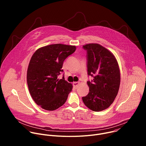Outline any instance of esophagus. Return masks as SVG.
Returning <instances> with one entry per match:
<instances>
[{
  "mask_svg": "<svg viewBox=\"0 0 146 146\" xmlns=\"http://www.w3.org/2000/svg\"><path fill=\"white\" fill-rule=\"evenodd\" d=\"M79 84H80V83L78 82H73V87H74V88L75 89H77V87H78Z\"/></svg>",
  "mask_w": 146,
  "mask_h": 146,
  "instance_id": "esophagus-1",
  "label": "esophagus"
}]
</instances>
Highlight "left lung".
I'll list each match as a JSON object with an SVG mask.
<instances>
[{
    "label": "left lung",
    "instance_id": "obj_1",
    "mask_svg": "<svg viewBox=\"0 0 146 146\" xmlns=\"http://www.w3.org/2000/svg\"><path fill=\"white\" fill-rule=\"evenodd\" d=\"M87 51V71L94 77L88 81L89 93L82 99L94 111L108 109L117 95L120 85V71L117 60L111 52L97 43L82 46Z\"/></svg>",
    "mask_w": 146,
    "mask_h": 146
}]
</instances>
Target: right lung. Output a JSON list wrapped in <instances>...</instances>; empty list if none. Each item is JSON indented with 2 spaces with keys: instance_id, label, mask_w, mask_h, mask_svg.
Returning <instances> with one entry per match:
<instances>
[{
  "instance_id": "1",
  "label": "right lung",
  "mask_w": 146,
  "mask_h": 146,
  "mask_svg": "<svg viewBox=\"0 0 146 146\" xmlns=\"http://www.w3.org/2000/svg\"><path fill=\"white\" fill-rule=\"evenodd\" d=\"M75 46L55 44L42 47L33 54L27 70V84L33 100L41 108L55 110L66 102L73 86L64 77V61L76 51Z\"/></svg>"
}]
</instances>
